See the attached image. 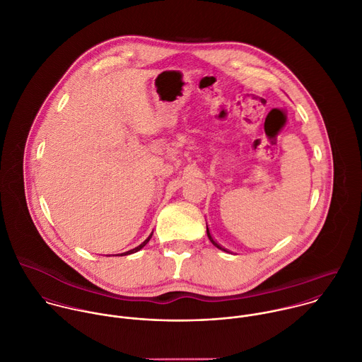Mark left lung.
I'll use <instances>...</instances> for the list:
<instances>
[{"label":"left lung","instance_id":"1","mask_svg":"<svg viewBox=\"0 0 362 362\" xmlns=\"http://www.w3.org/2000/svg\"><path fill=\"white\" fill-rule=\"evenodd\" d=\"M206 232H208V238H209V240H211V242H212V243H214V245H215V246H216V247H219V249H222V250H226V249H225V247H222V246H221V245H218V243H216V242H215V240H214V238H212V236H211V232H209V229H208V226H206ZM226 252H228V250H226Z\"/></svg>","mask_w":362,"mask_h":362}]
</instances>
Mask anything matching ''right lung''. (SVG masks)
<instances>
[{
    "label": "right lung",
    "instance_id": "1",
    "mask_svg": "<svg viewBox=\"0 0 362 362\" xmlns=\"http://www.w3.org/2000/svg\"><path fill=\"white\" fill-rule=\"evenodd\" d=\"M151 235H153V233H151ZM151 235H150V236H148V238H147V239H146V240H144V242H143V243H141V245H139V246H137V247H134V249H132V250H127V252H126V253H123V255H130V253H134V252H137V250H140V249H141V247H143V246H144V245H146V243H147V242H148V240H150V238H151Z\"/></svg>",
    "mask_w": 362,
    "mask_h": 362
}]
</instances>
